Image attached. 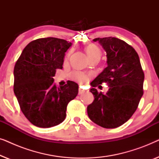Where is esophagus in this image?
<instances>
[{
    "label": "esophagus",
    "instance_id": "obj_1",
    "mask_svg": "<svg viewBox=\"0 0 159 159\" xmlns=\"http://www.w3.org/2000/svg\"><path fill=\"white\" fill-rule=\"evenodd\" d=\"M86 90H84V89H82L81 88H79V95H81V94H83L84 93H85Z\"/></svg>",
    "mask_w": 159,
    "mask_h": 159
}]
</instances>
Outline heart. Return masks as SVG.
<instances>
[{
    "instance_id": "1",
    "label": "heart",
    "mask_w": 159,
    "mask_h": 159,
    "mask_svg": "<svg viewBox=\"0 0 159 159\" xmlns=\"http://www.w3.org/2000/svg\"><path fill=\"white\" fill-rule=\"evenodd\" d=\"M86 52L88 54L89 58L93 57V56H99L101 57V53L100 49L98 48L96 45H90L86 48ZM71 53V52H69L68 56ZM72 78L76 81L80 82V84H84L85 82H88V75H86L81 71H75L72 74Z\"/></svg>"
}]
</instances>
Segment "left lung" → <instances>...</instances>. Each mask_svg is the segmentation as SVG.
<instances>
[{"instance_id": "8db88e82", "label": "left lung", "mask_w": 159, "mask_h": 159, "mask_svg": "<svg viewBox=\"0 0 159 159\" xmlns=\"http://www.w3.org/2000/svg\"><path fill=\"white\" fill-rule=\"evenodd\" d=\"M106 52L108 66L92 82L94 101L87 108L89 118L102 127L112 129L131 118L143 95L144 72L135 50L116 38H95ZM106 82V94L94 88Z\"/></svg>"}]
</instances>
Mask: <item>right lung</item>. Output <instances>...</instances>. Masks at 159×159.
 <instances>
[{"label":"right lung","instance_id":"add662e5","mask_svg":"<svg viewBox=\"0 0 159 159\" xmlns=\"http://www.w3.org/2000/svg\"><path fill=\"white\" fill-rule=\"evenodd\" d=\"M71 43L56 38L30 42L15 64L14 92L24 115L32 125L48 128L61 123L66 108L78 94V84L68 81L56 87L53 77L63 68Z\"/></svg>","mask_w":159,"mask_h":159}]
</instances>
